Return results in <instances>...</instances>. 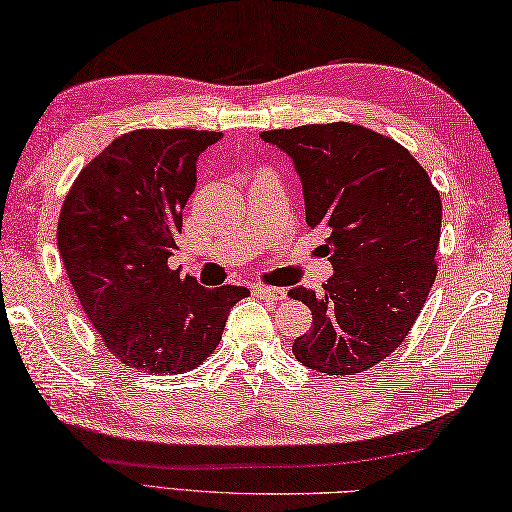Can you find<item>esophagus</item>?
Here are the masks:
<instances>
[{"mask_svg": "<svg viewBox=\"0 0 512 512\" xmlns=\"http://www.w3.org/2000/svg\"><path fill=\"white\" fill-rule=\"evenodd\" d=\"M252 291H254V296H260V298H271V300H285L287 298V289H283V287L254 285Z\"/></svg>", "mask_w": 512, "mask_h": 512, "instance_id": "1", "label": "esophagus"}]
</instances>
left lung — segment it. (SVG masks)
<instances>
[{
    "instance_id": "left-lung-1",
    "label": "left lung",
    "mask_w": 512,
    "mask_h": 512,
    "mask_svg": "<svg viewBox=\"0 0 512 512\" xmlns=\"http://www.w3.org/2000/svg\"><path fill=\"white\" fill-rule=\"evenodd\" d=\"M260 139L291 156L307 225L329 234L320 249L333 265L325 291H289L314 316L291 351L327 375L367 371L400 347L429 298L440 192L404 145L362 125L311 123Z\"/></svg>"
}]
</instances>
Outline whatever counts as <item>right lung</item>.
Masks as SVG:
<instances>
[{
    "instance_id": "1",
    "label": "right lung",
    "mask_w": 512,
    "mask_h": 512,
    "mask_svg": "<svg viewBox=\"0 0 512 512\" xmlns=\"http://www.w3.org/2000/svg\"><path fill=\"white\" fill-rule=\"evenodd\" d=\"M221 139L207 130H134L114 139L72 183L57 245L70 285L125 367L196 369L221 342L249 289H207L168 265L196 185V159Z\"/></svg>"
}]
</instances>
